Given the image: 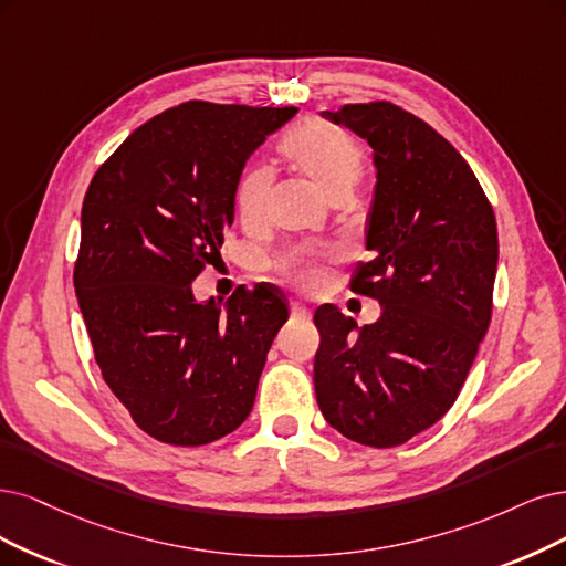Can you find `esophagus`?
Wrapping results in <instances>:
<instances>
[{"mask_svg":"<svg viewBox=\"0 0 566 566\" xmlns=\"http://www.w3.org/2000/svg\"><path fill=\"white\" fill-rule=\"evenodd\" d=\"M291 317H296V319H310V310H307L305 305H301V303H294V305H291Z\"/></svg>","mask_w":566,"mask_h":566,"instance_id":"obj_1","label":"esophagus"}]
</instances>
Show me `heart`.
Masks as SVG:
<instances>
[{
	"label": "heart",
	"instance_id": "1",
	"mask_svg": "<svg viewBox=\"0 0 566 566\" xmlns=\"http://www.w3.org/2000/svg\"><path fill=\"white\" fill-rule=\"evenodd\" d=\"M280 149L296 170L315 184L326 198L352 193L364 175V156L349 142V137L326 120H307L291 130ZM272 175L268 167H251L238 184L235 205L242 223L256 226L263 217L265 198L270 191ZM282 268L301 282L317 277V268L310 265L301 254H291L282 261Z\"/></svg>",
	"mask_w": 566,
	"mask_h": 566
}]
</instances>
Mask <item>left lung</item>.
I'll use <instances>...</instances> for the list:
<instances>
[{"instance_id": "1", "label": "left lung", "mask_w": 566, "mask_h": 566, "mask_svg": "<svg viewBox=\"0 0 566 566\" xmlns=\"http://www.w3.org/2000/svg\"><path fill=\"white\" fill-rule=\"evenodd\" d=\"M322 116L373 149V259L352 291L382 315L357 326L317 307V403L349 441L394 448L441 420L467 380L492 317L496 221L469 163L422 118L389 102Z\"/></svg>"}]
</instances>
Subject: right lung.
Returning a JSON list of instances; mask_svg holds the SVG:
<instances>
[{"label":"right lung","instance_id":"right-lung-1","mask_svg":"<svg viewBox=\"0 0 566 566\" xmlns=\"http://www.w3.org/2000/svg\"><path fill=\"white\" fill-rule=\"evenodd\" d=\"M296 107L186 102L144 123L95 172L81 207L74 289L104 382L135 424L170 446H205L254 408L289 319L275 286L198 301L219 259L249 156Z\"/></svg>","mask_w":566,"mask_h":566}]
</instances>
